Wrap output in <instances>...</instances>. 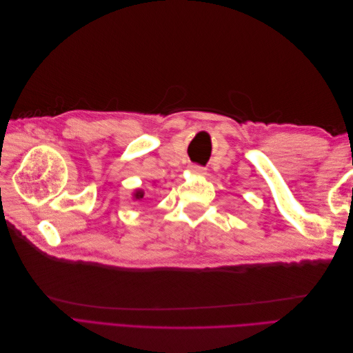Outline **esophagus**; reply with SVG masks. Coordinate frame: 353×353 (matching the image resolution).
Instances as JSON below:
<instances>
[{
    "instance_id": "34e87169",
    "label": "esophagus",
    "mask_w": 353,
    "mask_h": 353,
    "mask_svg": "<svg viewBox=\"0 0 353 353\" xmlns=\"http://www.w3.org/2000/svg\"><path fill=\"white\" fill-rule=\"evenodd\" d=\"M190 168H191V170H193V172H194V174H197V175H205V174H206V168H205V166H200V165H191Z\"/></svg>"
}]
</instances>
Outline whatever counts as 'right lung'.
I'll use <instances>...</instances> for the list:
<instances>
[{
	"label": "right lung",
	"instance_id": "add662e5",
	"mask_svg": "<svg viewBox=\"0 0 353 353\" xmlns=\"http://www.w3.org/2000/svg\"><path fill=\"white\" fill-rule=\"evenodd\" d=\"M135 197H137V199H141V197H143V193H141V191H137Z\"/></svg>",
	"mask_w": 353,
	"mask_h": 353
}]
</instances>
